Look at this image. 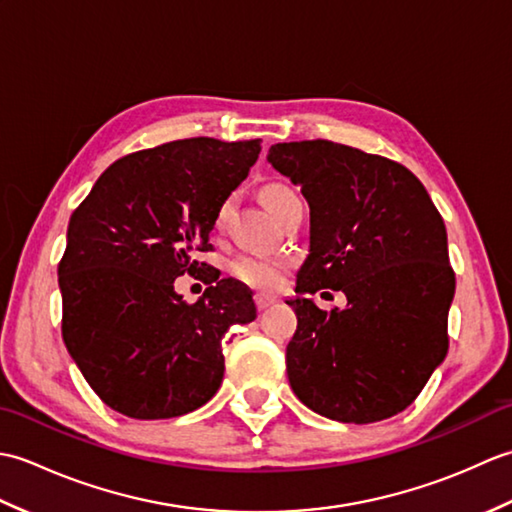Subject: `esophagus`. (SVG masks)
Returning <instances> with one entry per match:
<instances>
[{
	"instance_id": "obj_1",
	"label": "esophagus",
	"mask_w": 512,
	"mask_h": 512,
	"mask_svg": "<svg viewBox=\"0 0 512 512\" xmlns=\"http://www.w3.org/2000/svg\"><path fill=\"white\" fill-rule=\"evenodd\" d=\"M255 303H257L259 310H266V308L273 306V303H277V297L264 295V292H257V295H255Z\"/></svg>"
}]
</instances>
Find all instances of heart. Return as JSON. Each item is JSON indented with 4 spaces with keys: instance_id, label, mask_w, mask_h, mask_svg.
<instances>
[{
    "instance_id": "1",
    "label": "heart",
    "mask_w": 512,
    "mask_h": 512,
    "mask_svg": "<svg viewBox=\"0 0 512 512\" xmlns=\"http://www.w3.org/2000/svg\"><path fill=\"white\" fill-rule=\"evenodd\" d=\"M292 195H295V191L288 189L286 184H268V187H264L262 191V198L270 209V213H275L281 204H284L288 198H292ZM228 209H231V200H224L215 213V226L224 224ZM284 270H286V264L279 262V259H270L255 253L237 257L231 264V273L235 279L244 281L246 286L259 288V290L277 288L281 284V279H284Z\"/></svg>"
}]
</instances>
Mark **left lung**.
Returning a JSON list of instances; mask_svg holds the SVG:
<instances>
[{
  "instance_id": "obj_1",
  "label": "left lung",
  "mask_w": 512,
  "mask_h": 512,
  "mask_svg": "<svg viewBox=\"0 0 512 512\" xmlns=\"http://www.w3.org/2000/svg\"><path fill=\"white\" fill-rule=\"evenodd\" d=\"M268 162L310 206V255L297 273V332L286 347L290 387L339 422L396 416L418 398L449 350L455 273L447 228L413 173L332 143H277ZM346 292L325 313L305 295Z\"/></svg>"
}]
</instances>
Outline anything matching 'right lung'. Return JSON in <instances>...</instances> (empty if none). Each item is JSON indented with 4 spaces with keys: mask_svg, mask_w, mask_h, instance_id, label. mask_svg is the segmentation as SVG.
I'll list each match as a JSON object with an SVG mask.
<instances>
[{
    "mask_svg": "<svg viewBox=\"0 0 512 512\" xmlns=\"http://www.w3.org/2000/svg\"><path fill=\"white\" fill-rule=\"evenodd\" d=\"M262 140L184 138L107 167L70 217L59 264L63 343L107 407L136 420L176 418L222 385V336L257 317L253 292L195 262L211 250L220 204ZM184 272L210 288L195 304L172 290Z\"/></svg>",
    "mask_w": 512,
    "mask_h": 512,
    "instance_id": "1",
    "label": "right lung"
}]
</instances>
